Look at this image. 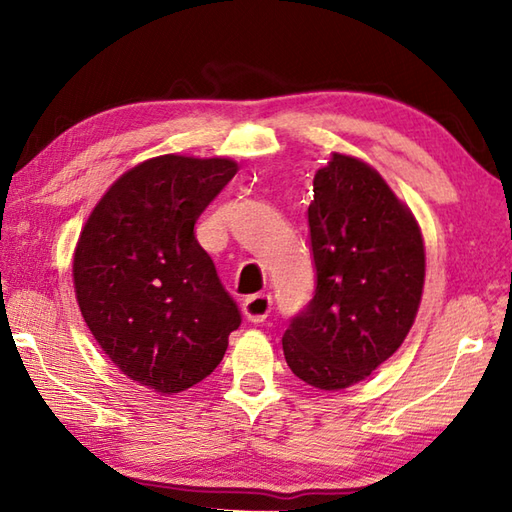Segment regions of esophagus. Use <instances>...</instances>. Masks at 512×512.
I'll return each instance as SVG.
<instances>
[{
    "mask_svg": "<svg viewBox=\"0 0 512 512\" xmlns=\"http://www.w3.org/2000/svg\"><path fill=\"white\" fill-rule=\"evenodd\" d=\"M242 310L250 323H264L270 310H273V299H270V295H262V292L259 295H250L244 299Z\"/></svg>",
    "mask_w": 512,
    "mask_h": 512,
    "instance_id": "esophagus-1",
    "label": "esophagus"
}]
</instances>
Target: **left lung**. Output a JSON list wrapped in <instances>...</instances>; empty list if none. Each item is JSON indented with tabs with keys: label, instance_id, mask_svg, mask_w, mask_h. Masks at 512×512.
Here are the masks:
<instances>
[{
	"label": "left lung",
	"instance_id": "obj_1",
	"mask_svg": "<svg viewBox=\"0 0 512 512\" xmlns=\"http://www.w3.org/2000/svg\"><path fill=\"white\" fill-rule=\"evenodd\" d=\"M312 187L317 288L281 343L292 374L339 391L372 374L405 341L422 297L424 246L411 211L358 158L332 154Z\"/></svg>",
	"mask_w": 512,
	"mask_h": 512
}]
</instances>
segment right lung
<instances>
[{"label":"right lung","instance_id":"1","mask_svg":"<svg viewBox=\"0 0 512 512\" xmlns=\"http://www.w3.org/2000/svg\"><path fill=\"white\" fill-rule=\"evenodd\" d=\"M237 173L228 158L158 156L118 178L74 250V292L110 361L158 394L220 365L242 314L193 226Z\"/></svg>","mask_w":512,"mask_h":512}]
</instances>
